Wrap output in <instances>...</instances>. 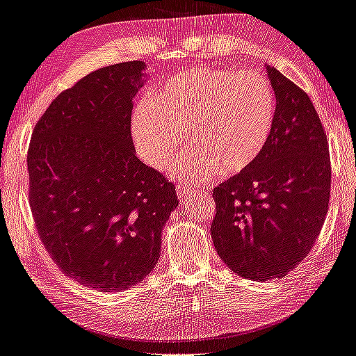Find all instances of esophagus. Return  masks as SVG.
Instances as JSON below:
<instances>
[{"instance_id":"34e87169","label":"esophagus","mask_w":356,"mask_h":356,"mask_svg":"<svg viewBox=\"0 0 356 356\" xmlns=\"http://www.w3.org/2000/svg\"><path fill=\"white\" fill-rule=\"evenodd\" d=\"M191 184H188V181H186V179H181V181H178V184H177V193H178V197L179 198H183V197H186V195L191 192Z\"/></svg>"}]
</instances>
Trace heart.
I'll return each instance as SVG.
<instances>
[{
    "mask_svg": "<svg viewBox=\"0 0 356 356\" xmlns=\"http://www.w3.org/2000/svg\"><path fill=\"white\" fill-rule=\"evenodd\" d=\"M277 99L264 75L255 70L198 67L173 75L136 106L132 135L140 155L168 170L188 144L198 154L178 168L193 183L236 175L257 161L269 143Z\"/></svg>",
    "mask_w": 356,
    "mask_h": 356,
    "instance_id": "obj_1",
    "label": "heart"
}]
</instances>
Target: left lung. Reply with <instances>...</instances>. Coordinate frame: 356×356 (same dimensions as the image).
<instances>
[{
  "label": "left lung",
  "instance_id": "1",
  "mask_svg": "<svg viewBox=\"0 0 356 356\" xmlns=\"http://www.w3.org/2000/svg\"><path fill=\"white\" fill-rule=\"evenodd\" d=\"M267 74L277 98L269 143L212 193L215 249L229 269L253 281L286 277L309 255L332 183L329 141L309 95L275 67Z\"/></svg>",
  "mask_w": 356,
  "mask_h": 356
}]
</instances>
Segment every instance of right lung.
Returning <instances> with one entry per match:
<instances>
[{"label": "right lung", "instance_id": "obj_1", "mask_svg": "<svg viewBox=\"0 0 356 356\" xmlns=\"http://www.w3.org/2000/svg\"><path fill=\"white\" fill-rule=\"evenodd\" d=\"M143 61L98 69L63 90L27 149L29 204L41 243L79 284L135 286L154 269L175 184L135 155L132 98Z\"/></svg>", "mask_w": 356, "mask_h": 356}]
</instances>
